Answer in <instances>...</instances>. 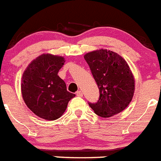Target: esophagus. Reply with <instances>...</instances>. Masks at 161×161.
Returning <instances> with one entry per match:
<instances>
[{"mask_svg": "<svg viewBox=\"0 0 161 161\" xmlns=\"http://www.w3.org/2000/svg\"><path fill=\"white\" fill-rule=\"evenodd\" d=\"M76 95H77L78 97H82V96H83V92H82L81 90H78V91L76 92Z\"/></svg>", "mask_w": 161, "mask_h": 161, "instance_id": "1", "label": "esophagus"}]
</instances>
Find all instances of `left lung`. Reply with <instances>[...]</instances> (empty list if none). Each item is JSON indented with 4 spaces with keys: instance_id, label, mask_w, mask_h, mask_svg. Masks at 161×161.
<instances>
[{
    "instance_id": "left-lung-1",
    "label": "left lung",
    "mask_w": 161,
    "mask_h": 161,
    "mask_svg": "<svg viewBox=\"0 0 161 161\" xmlns=\"http://www.w3.org/2000/svg\"><path fill=\"white\" fill-rule=\"evenodd\" d=\"M99 90V98L89 103L97 116L110 117L125 109L134 92V79L130 67L115 52L99 49L85 55Z\"/></svg>"
}]
</instances>
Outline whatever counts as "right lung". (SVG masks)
I'll return each instance as SVG.
<instances>
[{"label": "right lung", "mask_w": 161, "mask_h": 161, "mask_svg": "<svg viewBox=\"0 0 161 161\" xmlns=\"http://www.w3.org/2000/svg\"><path fill=\"white\" fill-rule=\"evenodd\" d=\"M64 62L63 57L42 54L31 62L23 75V100L31 112L45 120L59 118L75 96L67 91L65 82L58 75Z\"/></svg>", "instance_id": "add662e5"}]
</instances>
